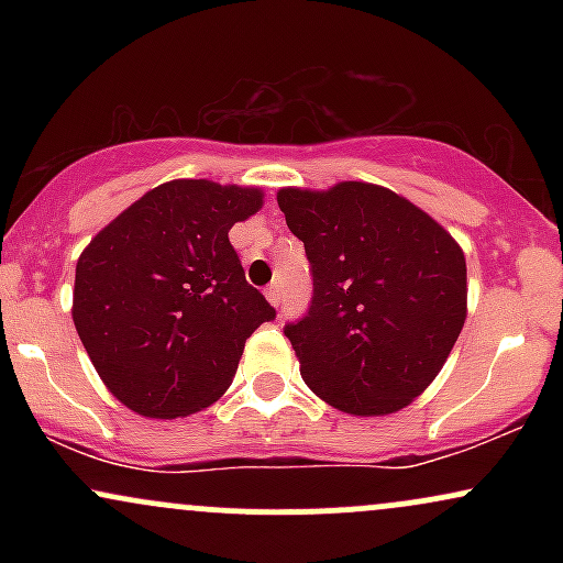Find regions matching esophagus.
I'll list each match as a JSON object with an SVG mask.
<instances>
[{"label":"esophagus","instance_id":"34e87169","mask_svg":"<svg viewBox=\"0 0 563 563\" xmlns=\"http://www.w3.org/2000/svg\"><path fill=\"white\" fill-rule=\"evenodd\" d=\"M264 296H267V301L273 303V307H277V303H280V286L273 283V286H267V290H264Z\"/></svg>","mask_w":563,"mask_h":563}]
</instances>
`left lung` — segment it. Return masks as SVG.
Masks as SVG:
<instances>
[{
  "mask_svg": "<svg viewBox=\"0 0 563 563\" xmlns=\"http://www.w3.org/2000/svg\"><path fill=\"white\" fill-rule=\"evenodd\" d=\"M277 206L312 264V307L286 325L301 378L349 416L402 410L439 376L466 322L463 249L380 185L283 187Z\"/></svg>",
  "mask_w": 563,
  "mask_h": 563,
  "instance_id": "1",
  "label": "left lung"
}]
</instances>
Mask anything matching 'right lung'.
<instances>
[{
    "mask_svg": "<svg viewBox=\"0 0 563 563\" xmlns=\"http://www.w3.org/2000/svg\"><path fill=\"white\" fill-rule=\"evenodd\" d=\"M262 203V187L172 179L81 251L76 333L108 391L137 416L172 421L214 405L245 339L275 318L228 238Z\"/></svg>",
    "mask_w": 563,
    "mask_h": 563,
    "instance_id": "1",
    "label": "right lung"
}]
</instances>
